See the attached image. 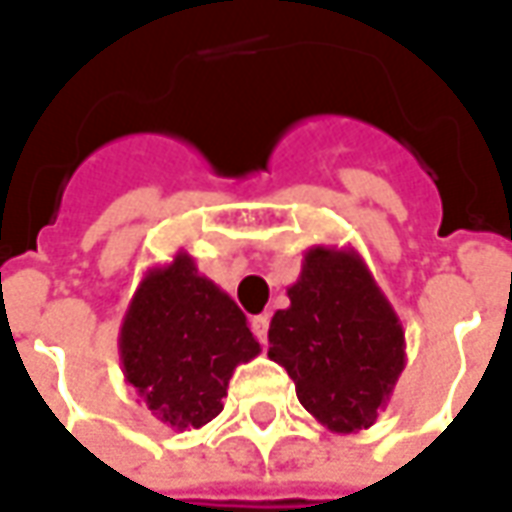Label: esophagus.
<instances>
[{"instance_id": "esophagus-1", "label": "esophagus", "mask_w": 512, "mask_h": 512, "mask_svg": "<svg viewBox=\"0 0 512 512\" xmlns=\"http://www.w3.org/2000/svg\"><path fill=\"white\" fill-rule=\"evenodd\" d=\"M250 327H253L256 339H259V342H265V339H267V327H270V319H267L265 313H262V316H253V319H250Z\"/></svg>"}]
</instances>
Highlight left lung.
<instances>
[{"instance_id": "obj_1", "label": "left lung", "mask_w": 512, "mask_h": 512, "mask_svg": "<svg viewBox=\"0 0 512 512\" xmlns=\"http://www.w3.org/2000/svg\"><path fill=\"white\" fill-rule=\"evenodd\" d=\"M270 319L267 356L287 370L307 413L333 433L367 430L402 376L404 330L353 247L316 245Z\"/></svg>"}]
</instances>
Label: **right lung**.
I'll list each match as a JSON object with an SVG mask.
<instances>
[{"label":"right lung","instance_id":"obj_1","mask_svg":"<svg viewBox=\"0 0 512 512\" xmlns=\"http://www.w3.org/2000/svg\"><path fill=\"white\" fill-rule=\"evenodd\" d=\"M259 350L245 313L185 250L145 273L119 330L125 382L170 430L213 422L233 370Z\"/></svg>","mask_w":512,"mask_h":512}]
</instances>
